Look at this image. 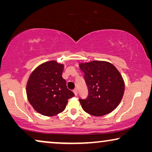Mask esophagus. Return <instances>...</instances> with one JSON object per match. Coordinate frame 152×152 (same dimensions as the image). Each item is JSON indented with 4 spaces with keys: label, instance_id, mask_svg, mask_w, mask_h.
I'll use <instances>...</instances> for the list:
<instances>
[{
    "label": "esophagus",
    "instance_id": "esophagus-1",
    "mask_svg": "<svg viewBox=\"0 0 152 152\" xmlns=\"http://www.w3.org/2000/svg\"><path fill=\"white\" fill-rule=\"evenodd\" d=\"M73 93H74V94H75V96H77V89H75V90L73 91Z\"/></svg>",
    "mask_w": 152,
    "mask_h": 152
}]
</instances>
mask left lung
<instances>
[{
	"label": "left lung",
	"mask_w": 152,
	"mask_h": 152,
	"mask_svg": "<svg viewBox=\"0 0 152 152\" xmlns=\"http://www.w3.org/2000/svg\"><path fill=\"white\" fill-rule=\"evenodd\" d=\"M88 94L79 99L82 109L94 116L111 113L119 104L123 96L124 84L119 71L107 61H93L81 64Z\"/></svg>",
	"instance_id": "obj_1"
}]
</instances>
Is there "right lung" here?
<instances>
[{
	"label": "right lung",
	"instance_id": "right-lung-1",
	"mask_svg": "<svg viewBox=\"0 0 152 152\" xmlns=\"http://www.w3.org/2000/svg\"><path fill=\"white\" fill-rule=\"evenodd\" d=\"M63 70V64L50 61L38 66L30 76L27 84L28 99L32 107L43 115L61 113L68 99L75 96L62 77Z\"/></svg>",
	"mask_w": 152,
	"mask_h": 152
}]
</instances>
